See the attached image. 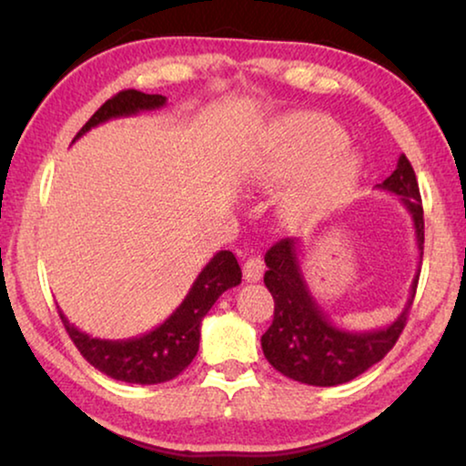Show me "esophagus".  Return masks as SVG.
Segmentation results:
<instances>
[{
  "label": "esophagus",
  "mask_w": 466,
  "mask_h": 466,
  "mask_svg": "<svg viewBox=\"0 0 466 466\" xmlns=\"http://www.w3.org/2000/svg\"><path fill=\"white\" fill-rule=\"evenodd\" d=\"M263 273H265V265H263V260H260V257L246 258L244 278L248 279V282H258V279L263 278Z\"/></svg>",
  "instance_id": "esophagus-1"
}]
</instances>
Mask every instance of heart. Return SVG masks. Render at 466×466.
Masks as SVG:
<instances>
[{
	"label": "heart",
	"mask_w": 466,
	"mask_h": 466,
	"mask_svg": "<svg viewBox=\"0 0 466 466\" xmlns=\"http://www.w3.org/2000/svg\"><path fill=\"white\" fill-rule=\"evenodd\" d=\"M346 142L341 127L324 116L286 118L271 131L267 152L254 157L252 169L267 184L309 174L292 190L289 208L297 214L324 209L350 193L360 176V158L343 148Z\"/></svg>",
	"instance_id": "obj_1"
}]
</instances>
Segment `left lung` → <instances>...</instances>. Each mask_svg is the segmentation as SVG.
Masks as SVG:
<instances>
[{
    "label": "left lung",
    "mask_w": 466,
    "mask_h": 466,
    "mask_svg": "<svg viewBox=\"0 0 466 466\" xmlns=\"http://www.w3.org/2000/svg\"><path fill=\"white\" fill-rule=\"evenodd\" d=\"M375 188L397 195L411 216L416 244L422 263L424 212L416 174L405 155L399 157L397 169ZM297 238H286L265 254V286L271 292L276 309L273 322L260 337L265 359L286 378L308 386H339L359 378L369 367L390 352L403 333L407 314L416 297L418 276L410 286L405 308L390 324L371 330L341 329L324 314L311 295L299 260Z\"/></svg>",
    "instance_id": "1"
}]
</instances>
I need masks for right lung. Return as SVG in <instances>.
<instances>
[{
  "label": "right lung",
  "instance_id": "add662e5",
  "mask_svg": "<svg viewBox=\"0 0 466 466\" xmlns=\"http://www.w3.org/2000/svg\"><path fill=\"white\" fill-rule=\"evenodd\" d=\"M165 104H167V97L163 95H148L133 91V88L120 91L88 118L74 142L86 131H91L93 127L104 125L107 120L158 110ZM239 282L241 269L233 252H216L197 276L188 295L177 305L174 314L148 333L131 337V339H99V337H91L74 327L61 309L59 316L80 354L107 378L127 381V384H163V381L177 378L193 362L197 350H199L203 318L218 301L222 292Z\"/></svg>",
  "mask_w": 466,
  "mask_h": 466
}]
</instances>
